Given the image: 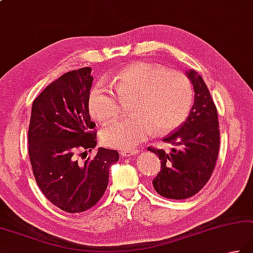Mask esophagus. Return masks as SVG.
Here are the masks:
<instances>
[{"label":"esophagus","mask_w":253,"mask_h":253,"mask_svg":"<svg viewBox=\"0 0 253 253\" xmlns=\"http://www.w3.org/2000/svg\"><path fill=\"white\" fill-rule=\"evenodd\" d=\"M139 152V150L136 149V148H131V149H125V150H122L121 151V155L122 156H125V157H129L132 155H136V153Z\"/></svg>","instance_id":"34e87169"}]
</instances>
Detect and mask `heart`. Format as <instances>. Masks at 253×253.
Returning a JSON list of instances; mask_svg holds the SVG:
<instances>
[{
	"instance_id": "heart-1",
	"label": "heart",
	"mask_w": 253,
	"mask_h": 253,
	"mask_svg": "<svg viewBox=\"0 0 253 253\" xmlns=\"http://www.w3.org/2000/svg\"><path fill=\"white\" fill-rule=\"evenodd\" d=\"M114 86L116 91L104 83L94 87L88 108L95 120L106 123L120 115L122 101L131 100V115L101 131L104 145L123 150L145 141L155 128L162 133L179 127L189 116L194 98L185 74L143 61L124 68L114 79Z\"/></svg>"
}]
</instances>
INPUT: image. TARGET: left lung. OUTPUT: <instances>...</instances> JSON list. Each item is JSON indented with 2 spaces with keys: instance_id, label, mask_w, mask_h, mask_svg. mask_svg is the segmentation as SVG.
I'll return each instance as SVG.
<instances>
[{
  "instance_id": "8db88e82",
  "label": "left lung",
  "mask_w": 253,
  "mask_h": 253,
  "mask_svg": "<svg viewBox=\"0 0 253 253\" xmlns=\"http://www.w3.org/2000/svg\"><path fill=\"white\" fill-rule=\"evenodd\" d=\"M186 76L194 87V104L186 121L163 138L175 148L166 152L148 147L161 160L153 187L172 200H185L200 192L211 176L219 152L218 115L209 87L194 70L187 71Z\"/></svg>"
}]
</instances>
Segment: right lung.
Segmentation results:
<instances>
[{
	"label": "right lung",
	"instance_id": "right-lung-1",
	"mask_svg": "<svg viewBox=\"0 0 253 253\" xmlns=\"http://www.w3.org/2000/svg\"><path fill=\"white\" fill-rule=\"evenodd\" d=\"M92 69L64 73L33 102L28 153L43 195L59 209L77 214L91 209L105 192L116 150L98 148L92 159L78 161L96 146L95 124L88 113Z\"/></svg>",
	"mask_w": 253,
	"mask_h": 253
}]
</instances>
